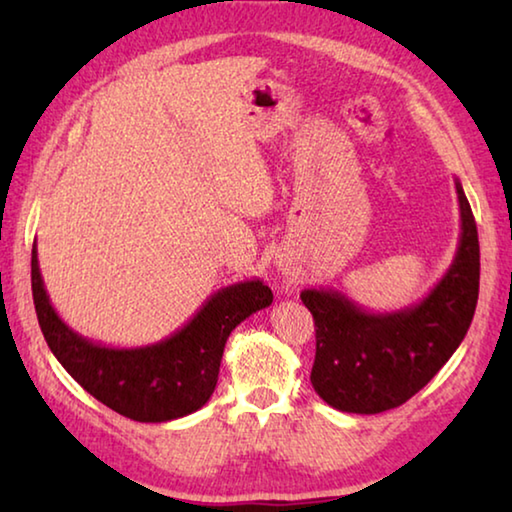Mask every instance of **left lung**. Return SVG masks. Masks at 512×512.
I'll use <instances>...</instances> for the list:
<instances>
[{"mask_svg": "<svg viewBox=\"0 0 512 512\" xmlns=\"http://www.w3.org/2000/svg\"><path fill=\"white\" fill-rule=\"evenodd\" d=\"M461 237L452 266L411 307L375 314L334 289L300 293L316 325L311 386L345 413L372 415L429 384L465 339L479 300V235L463 185L456 180Z\"/></svg>", "mask_w": 512, "mask_h": 512, "instance_id": "left-lung-1", "label": "left lung"}]
</instances>
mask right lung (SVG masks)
I'll use <instances>...</instances> for the list:
<instances>
[{
  "label": "right lung",
  "mask_w": 512,
  "mask_h": 512,
  "mask_svg": "<svg viewBox=\"0 0 512 512\" xmlns=\"http://www.w3.org/2000/svg\"><path fill=\"white\" fill-rule=\"evenodd\" d=\"M31 289L49 350L92 397L137 422L185 418L210 400L225 341L241 320L273 302L262 280L230 284L167 339L142 348H110L74 332L51 307L38 248L31 253Z\"/></svg>",
  "instance_id": "right-lung-1"
}]
</instances>
